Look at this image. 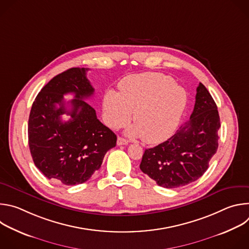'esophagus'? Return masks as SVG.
Masks as SVG:
<instances>
[{"instance_id":"1","label":"esophagus","mask_w":249,"mask_h":249,"mask_svg":"<svg viewBox=\"0 0 249 249\" xmlns=\"http://www.w3.org/2000/svg\"><path fill=\"white\" fill-rule=\"evenodd\" d=\"M128 143H129V142H128L126 139H124V138H122V137H118V138H117V145H118V146H121V145H128Z\"/></svg>"}]
</instances>
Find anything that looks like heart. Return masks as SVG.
<instances>
[{
	"label": "heart",
	"mask_w": 249,
	"mask_h": 249,
	"mask_svg": "<svg viewBox=\"0 0 249 249\" xmlns=\"http://www.w3.org/2000/svg\"><path fill=\"white\" fill-rule=\"evenodd\" d=\"M174 80L159 73H145L123 80L118 92L106 91L103 110L111 128L124 125L131 117V136H142L155 144L169 137L178 125L187 105V93Z\"/></svg>",
	"instance_id": "1"
}]
</instances>
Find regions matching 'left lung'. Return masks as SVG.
Instances as JSON below:
<instances>
[{
  "label": "left lung",
  "instance_id": "8db88e82",
  "mask_svg": "<svg viewBox=\"0 0 249 249\" xmlns=\"http://www.w3.org/2000/svg\"><path fill=\"white\" fill-rule=\"evenodd\" d=\"M195 98L190 119L143 155L141 170L161 187L176 188L197 180L217 153L221 122L216 102L201 83Z\"/></svg>",
  "mask_w": 249,
  "mask_h": 249
}]
</instances>
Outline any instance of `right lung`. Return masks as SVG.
Segmentation results:
<instances>
[{
    "label": "right lung",
    "mask_w": 249,
    "mask_h": 249,
    "mask_svg": "<svg viewBox=\"0 0 249 249\" xmlns=\"http://www.w3.org/2000/svg\"><path fill=\"white\" fill-rule=\"evenodd\" d=\"M85 68H71L54 77L33 101L28 119L32 160L45 177L65 185L81 184L100 168L105 154L116 146V135L96 117L85 99L94 89ZM72 93L68 103L63 95ZM70 115L69 122L61 115Z\"/></svg>",
    "instance_id": "obj_1"
}]
</instances>
